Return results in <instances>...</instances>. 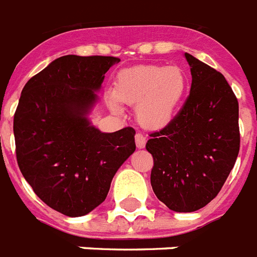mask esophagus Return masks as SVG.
Wrapping results in <instances>:
<instances>
[{
	"instance_id": "esophagus-1",
	"label": "esophagus",
	"mask_w": 257,
	"mask_h": 257,
	"mask_svg": "<svg viewBox=\"0 0 257 257\" xmlns=\"http://www.w3.org/2000/svg\"><path fill=\"white\" fill-rule=\"evenodd\" d=\"M145 144H147V137L143 133H137L136 135V145H137V148L143 149V148H145Z\"/></svg>"
}]
</instances>
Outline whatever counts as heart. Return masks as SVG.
Instances as JSON below:
<instances>
[{"label": "heart", "instance_id": "obj_1", "mask_svg": "<svg viewBox=\"0 0 257 257\" xmlns=\"http://www.w3.org/2000/svg\"><path fill=\"white\" fill-rule=\"evenodd\" d=\"M187 91V76L177 66L143 64L118 72L109 105L120 112V104L136 105V116L144 128H165L176 117Z\"/></svg>", "mask_w": 257, "mask_h": 257}]
</instances>
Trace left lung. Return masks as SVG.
I'll return each instance as SVG.
<instances>
[{"label": "left lung", "instance_id": "8db88e82", "mask_svg": "<svg viewBox=\"0 0 257 257\" xmlns=\"http://www.w3.org/2000/svg\"><path fill=\"white\" fill-rule=\"evenodd\" d=\"M191 88L173 121L150 133V183L156 197L177 212H193L214 199L240 148L239 103L220 72L185 54Z\"/></svg>", "mask_w": 257, "mask_h": 257}]
</instances>
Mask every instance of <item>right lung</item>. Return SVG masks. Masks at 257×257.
Instances as JSON below:
<instances>
[{"label": "right lung", "mask_w": 257, "mask_h": 257, "mask_svg": "<svg viewBox=\"0 0 257 257\" xmlns=\"http://www.w3.org/2000/svg\"><path fill=\"white\" fill-rule=\"evenodd\" d=\"M114 56L64 55L25 84L14 113L17 162L34 193L67 216L103 203L136 150L135 129L103 133L87 114Z\"/></svg>", "instance_id": "add662e5"}]
</instances>
